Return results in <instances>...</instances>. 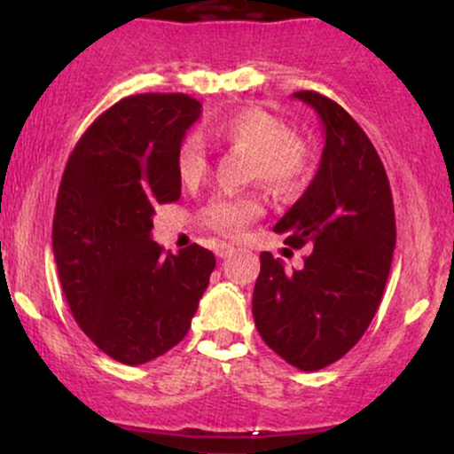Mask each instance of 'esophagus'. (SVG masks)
Listing matches in <instances>:
<instances>
[{
    "instance_id": "1",
    "label": "esophagus",
    "mask_w": 454,
    "mask_h": 454,
    "mask_svg": "<svg viewBox=\"0 0 454 454\" xmlns=\"http://www.w3.org/2000/svg\"><path fill=\"white\" fill-rule=\"evenodd\" d=\"M232 252H234L232 245H226V243L217 245V249H215V254H217V256H220V258H228V256H232Z\"/></svg>"
}]
</instances>
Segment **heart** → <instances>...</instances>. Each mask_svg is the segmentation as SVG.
Wrapping results in <instances>:
<instances>
[{"instance_id": "b5f03b06", "label": "heart", "mask_w": 454, "mask_h": 454, "mask_svg": "<svg viewBox=\"0 0 454 454\" xmlns=\"http://www.w3.org/2000/svg\"><path fill=\"white\" fill-rule=\"evenodd\" d=\"M209 134L223 147L249 153V175L275 192L301 185L311 170V151L305 138L260 108H243L217 119L209 126ZM175 168L185 185L200 184L209 173V149L194 134H187L176 145ZM258 213L260 202L254 196L222 194L200 211V220L222 237H237Z\"/></svg>"}]
</instances>
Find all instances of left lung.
<instances>
[{"instance_id": "obj_1", "label": "left lung", "mask_w": 454, "mask_h": 454, "mask_svg": "<svg viewBox=\"0 0 454 454\" xmlns=\"http://www.w3.org/2000/svg\"><path fill=\"white\" fill-rule=\"evenodd\" d=\"M325 123L320 168L275 223L293 247L311 245L299 270L260 254L252 314L264 343L303 372L340 361L372 325L395 249L387 170L363 128L331 98L296 91Z\"/></svg>"}]
</instances>
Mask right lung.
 Masks as SVG:
<instances>
[{
  "mask_svg": "<svg viewBox=\"0 0 454 454\" xmlns=\"http://www.w3.org/2000/svg\"><path fill=\"white\" fill-rule=\"evenodd\" d=\"M200 108L185 93L123 98L85 129L61 176V288L82 333L123 364L153 361L184 340L215 269L200 245L175 256L151 239L155 207L181 196L175 151Z\"/></svg>",
  "mask_w": 454,
  "mask_h": 454,
  "instance_id": "add662e5",
  "label": "right lung"
}]
</instances>
